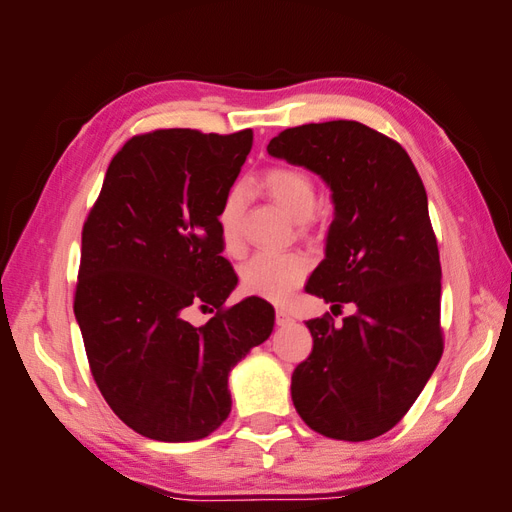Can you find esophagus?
Segmentation results:
<instances>
[{"mask_svg": "<svg viewBox=\"0 0 512 512\" xmlns=\"http://www.w3.org/2000/svg\"><path fill=\"white\" fill-rule=\"evenodd\" d=\"M275 322L280 324V327H286V324H290V322H292V316H290L288 309L277 307V309H275Z\"/></svg>", "mask_w": 512, "mask_h": 512, "instance_id": "obj_1", "label": "esophagus"}]
</instances>
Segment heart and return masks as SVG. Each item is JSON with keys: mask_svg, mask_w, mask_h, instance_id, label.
Returning <instances> with one entry per match:
<instances>
[{"mask_svg": "<svg viewBox=\"0 0 512 512\" xmlns=\"http://www.w3.org/2000/svg\"><path fill=\"white\" fill-rule=\"evenodd\" d=\"M267 192L294 220H305L312 215L318 192L316 183L305 170L297 166H273L262 177ZM245 205V190L235 185L220 205L218 228L226 250H237L241 215ZM309 260L299 252H260L245 262L241 280L247 292L258 294L269 301H286L294 288H299L307 277Z\"/></svg>", "mask_w": 512, "mask_h": 512, "instance_id": "b5f03b06", "label": "heart"}]
</instances>
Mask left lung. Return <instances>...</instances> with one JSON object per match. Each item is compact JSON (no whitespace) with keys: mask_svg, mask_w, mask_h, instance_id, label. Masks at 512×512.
Returning <instances> with one entry per match:
<instances>
[{"mask_svg":"<svg viewBox=\"0 0 512 512\" xmlns=\"http://www.w3.org/2000/svg\"><path fill=\"white\" fill-rule=\"evenodd\" d=\"M267 151L331 188L324 260L305 290L333 314L354 307L339 327L329 314L305 322L314 348L292 374V404L327 438H378L404 418L444 350L425 185L404 147L359 121L288 128Z\"/></svg>","mask_w":512,"mask_h":512,"instance_id":"obj_1","label":"left lung"}]
</instances>
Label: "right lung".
Returning a JSON list of instances; mask_svg holds the SVG:
<instances>
[{"mask_svg": "<svg viewBox=\"0 0 512 512\" xmlns=\"http://www.w3.org/2000/svg\"><path fill=\"white\" fill-rule=\"evenodd\" d=\"M252 130L134 136L108 164L83 226L74 316L102 397L145 438H207L230 414L228 376L269 339L260 297L224 307L239 277L220 256L218 211L252 149ZM219 309L203 328L189 309Z\"/></svg>", "mask_w": 512, "mask_h": 512, "instance_id": "1", "label": "right lung"}]
</instances>
